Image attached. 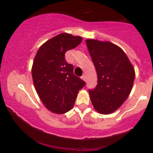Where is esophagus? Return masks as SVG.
Segmentation results:
<instances>
[{
    "instance_id": "obj_1",
    "label": "esophagus",
    "mask_w": 153,
    "mask_h": 153,
    "mask_svg": "<svg viewBox=\"0 0 153 153\" xmlns=\"http://www.w3.org/2000/svg\"><path fill=\"white\" fill-rule=\"evenodd\" d=\"M81 78H82L83 80H85V81H86V76H85V74H83V75H82Z\"/></svg>"
}]
</instances>
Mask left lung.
Here are the masks:
<instances>
[{
	"label": "left lung",
	"instance_id": "obj_1",
	"mask_svg": "<svg viewBox=\"0 0 153 153\" xmlns=\"http://www.w3.org/2000/svg\"><path fill=\"white\" fill-rule=\"evenodd\" d=\"M86 45L97 73V85L89 89L94 108L108 114L119 108L130 94L135 73L127 56L117 45L96 39Z\"/></svg>",
	"mask_w": 153,
	"mask_h": 153
}]
</instances>
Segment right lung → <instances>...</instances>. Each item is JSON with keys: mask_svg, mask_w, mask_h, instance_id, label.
Listing matches in <instances>:
<instances>
[{"mask_svg": "<svg viewBox=\"0 0 153 153\" xmlns=\"http://www.w3.org/2000/svg\"><path fill=\"white\" fill-rule=\"evenodd\" d=\"M80 36L62 33L41 46L33 62V81L42 102L53 113L64 114L73 108L78 91L85 82L73 73L65 54L80 44Z\"/></svg>", "mask_w": 153, "mask_h": 153, "instance_id": "obj_1", "label": "right lung"}]
</instances>
